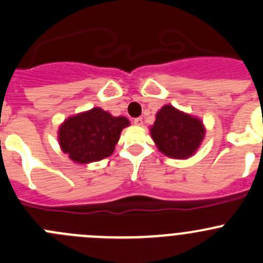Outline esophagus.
<instances>
[{"instance_id": "1", "label": "esophagus", "mask_w": 263, "mask_h": 263, "mask_svg": "<svg viewBox=\"0 0 263 263\" xmlns=\"http://www.w3.org/2000/svg\"><path fill=\"white\" fill-rule=\"evenodd\" d=\"M134 123H135V126H142V118H136L134 121Z\"/></svg>"}]
</instances>
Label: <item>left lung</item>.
Listing matches in <instances>:
<instances>
[{
  "instance_id": "1",
  "label": "left lung",
  "mask_w": 263,
  "mask_h": 263,
  "mask_svg": "<svg viewBox=\"0 0 263 263\" xmlns=\"http://www.w3.org/2000/svg\"><path fill=\"white\" fill-rule=\"evenodd\" d=\"M206 128L198 117L166 104L158 110L150 127L151 139L160 153L172 159H188L205 139Z\"/></svg>"
}]
</instances>
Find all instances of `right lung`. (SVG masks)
I'll return each instance as SVG.
<instances>
[{"instance_id": "obj_1", "label": "right lung", "mask_w": 263, "mask_h": 263, "mask_svg": "<svg viewBox=\"0 0 263 263\" xmlns=\"http://www.w3.org/2000/svg\"><path fill=\"white\" fill-rule=\"evenodd\" d=\"M128 126L126 117H115L94 107L68 117L61 123L57 132L58 144L75 163H94L112 155L122 129Z\"/></svg>"}]
</instances>
